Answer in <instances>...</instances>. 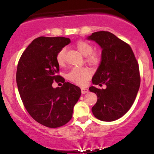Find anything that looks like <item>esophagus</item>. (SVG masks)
<instances>
[{
	"mask_svg": "<svg viewBox=\"0 0 154 154\" xmlns=\"http://www.w3.org/2000/svg\"><path fill=\"white\" fill-rule=\"evenodd\" d=\"M88 91H89V90H88V88H81V92H82V94H85V93H87Z\"/></svg>",
	"mask_w": 154,
	"mask_h": 154,
	"instance_id": "obj_1",
	"label": "esophagus"
}]
</instances>
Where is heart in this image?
<instances>
[{"label": "heart", "instance_id": "obj_1", "mask_svg": "<svg viewBox=\"0 0 154 154\" xmlns=\"http://www.w3.org/2000/svg\"><path fill=\"white\" fill-rule=\"evenodd\" d=\"M77 48L83 56H87V61L88 63L95 64L98 63L99 60V56L96 53L92 52L93 46L89 43L86 41H79L77 43ZM65 54L66 50L62 48L59 51L56 56V61L60 66H62L65 63ZM92 72L89 69L85 67H75L68 73L67 78L72 81V82L79 85H85L87 83L88 80L91 78Z\"/></svg>", "mask_w": 154, "mask_h": 154}]
</instances>
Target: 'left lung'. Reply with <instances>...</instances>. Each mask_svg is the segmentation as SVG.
Masks as SVG:
<instances>
[{
  "label": "left lung",
  "instance_id": "8db88e82",
  "mask_svg": "<svg viewBox=\"0 0 154 154\" xmlns=\"http://www.w3.org/2000/svg\"><path fill=\"white\" fill-rule=\"evenodd\" d=\"M87 39L102 49L101 61L92 82L106 86L89 88L98 98L92 112L101 121H114L125 115L135 101L140 84L138 63L130 45L109 32H93Z\"/></svg>",
  "mask_w": 154,
  "mask_h": 154
}]
</instances>
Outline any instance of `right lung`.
I'll list each match as a JSON object with an SVG mask.
<instances>
[{"instance_id": "1", "label": "right lung", "mask_w": 154, "mask_h": 154, "mask_svg": "<svg viewBox=\"0 0 154 154\" xmlns=\"http://www.w3.org/2000/svg\"><path fill=\"white\" fill-rule=\"evenodd\" d=\"M63 37H40L28 45L19 59L17 84L24 107L38 123L51 128L63 126L72 119L73 109L81 95L80 88L61 76L56 56L70 43ZM54 81L61 82L54 88Z\"/></svg>"}]
</instances>
